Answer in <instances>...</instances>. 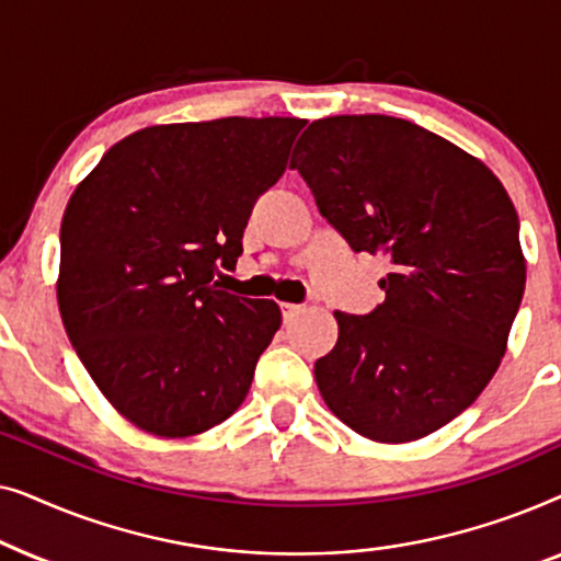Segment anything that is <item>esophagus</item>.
I'll use <instances>...</instances> for the list:
<instances>
[{
	"mask_svg": "<svg viewBox=\"0 0 561 561\" xmlns=\"http://www.w3.org/2000/svg\"><path fill=\"white\" fill-rule=\"evenodd\" d=\"M280 311H283V321H286V324H290V321H294L298 313L304 311V306H298V304H280Z\"/></svg>",
	"mask_w": 561,
	"mask_h": 561,
	"instance_id": "obj_1",
	"label": "esophagus"
}]
</instances>
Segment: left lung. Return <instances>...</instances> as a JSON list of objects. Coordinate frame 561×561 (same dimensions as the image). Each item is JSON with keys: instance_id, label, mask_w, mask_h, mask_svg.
I'll return each mask as SVG.
<instances>
[{"instance_id": "obj_1", "label": "left lung", "mask_w": 561, "mask_h": 561, "mask_svg": "<svg viewBox=\"0 0 561 561\" xmlns=\"http://www.w3.org/2000/svg\"><path fill=\"white\" fill-rule=\"evenodd\" d=\"M290 168L355 252H382L386 301L334 311L319 393L352 432L416 442L493 378L526 288L518 214L497 175L455 142L386 114L311 122Z\"/></svg>"}]
</instances>
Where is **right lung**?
<instances>
[{"label":"right lung","instance_id":"add662e5","mask_svg":"<svg viewBox=\"0 0 561 561\" xmlns=\"http://www.w3.org/2000/svg\"><path fill=\"white\" fill-rule=\"evenodd\" d=\"M306 119L152 125L112 145L60 221L58 309L117 413L183 439L232 416L280 329L275 301L221 290L252 204L286 171Z\"/></svg>","mask_w":561,"mask_h":561}]
</instances>
